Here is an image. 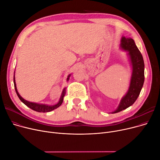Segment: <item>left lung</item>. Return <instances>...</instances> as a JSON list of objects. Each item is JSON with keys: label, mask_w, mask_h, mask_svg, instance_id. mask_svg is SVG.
I'll list each match as a JSON object with an SVG mask.
<instances>
[{"label": "left lung", "mask_w": 160, "mask_h": 160, "mask_svg": "<svg viewBox=\"0 0 160 160\" xmlns=\"http://www.w3.org/2000/svg\"><path fill=\"white\" fill-rule=\"evenodd\" d=\"M120 48L128 52L132 65V75L130 85L127 94L122 98L117 110L112 113H117L133 105L138 99L144 81V64L140 51L132 38L122 37Z\"/></svg>", "instance_id": "obj_1"}]
</instances>
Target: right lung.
Here are the masks:
<instances>
[{"mask_svg":"<svg viewBox=\"0 0 160 160\" xmlns=\"http://www.w3.org/2000/svg\"><path fill=\"white\" fill-rule=\"evenodd\" d=\"M70 75H68V77L67 78V80L68 81L69 80V78H70ZM13 82H14V87H15V90H16V92L17 93L18 96L19 97V98L20 99V100L25 105H26L27 107H28L29 108H30L31 109L36 111L37 112H49L51 111L52 110H54L57 108H58L60 105H61V104L63 102V98L66 94V88H64L63 91H62V93L61 95V97H60V99L59 102H58L57 104L55 105H43V104H38V103H32V102H28L25 100H24L23 98H22L19 94L18 92V90L16 88V81H15V78H13Z\"/></svg>","mask_w":160,"mask_h":160,"instance_id":"1","label":"right lung"}]
</instances>
